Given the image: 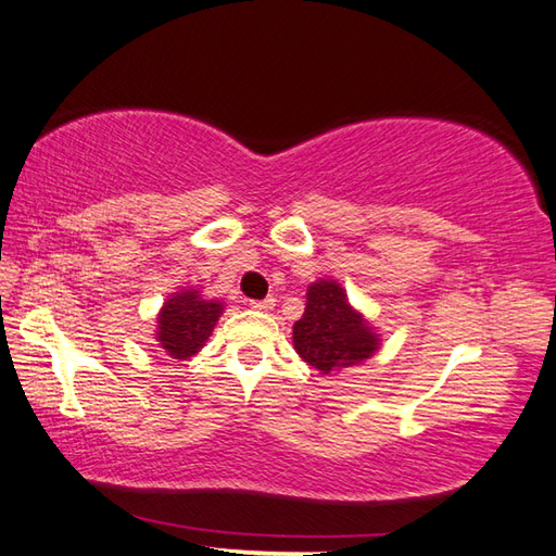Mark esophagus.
Instances as JSON below:
<instances>
[{
    "mask_svg": "<svg viewBox=\"0 0 556 556\" xmlns=\"http://www.w3.org/2000/svg\"><path fill=\"white\" fill-rule=\"evenodd\" d=\"M252 306L254 309H258V312H270L276 306V300L274 298H264V300H254L252 302Z\"/></svg>",
    "mask_w": 556,
    "mask_h": 556,
    "instance_id": "1",
    "label": "esophagus"
}]
</instances>
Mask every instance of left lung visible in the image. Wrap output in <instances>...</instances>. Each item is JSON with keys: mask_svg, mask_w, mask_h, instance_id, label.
<instances>
[{"mask_svg": "<svg viewBox=\"0 0 556 556\" xmlns=\"http://www.w3.org/2000/svg\"><path fill=\"white\" fill-rule=\"evenodd\" d=\"M294 350L320 374L368 359L378 338L356 314L336 280H318L306 292V309L292 328Z\"/></svg>", "mask_w": 556, "mask_h": 556, "instance_id": "1", "label": "left lung"}]
</instances>
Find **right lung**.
<instances>
[{"mask_svg": "<svg viewBox=\"0 0 556 556\" xmlns=\"http://www.w3.org/2000/svg\"><path fill=\"white\" fill-rule=\"evenodd\" d=\"M220 309L224 304L206 302L194 290L178 292L159 314L156 340L174 359H188L212 336Z\"/></svg>", "mask_w": 556, "mask_h": 556, "instance_id": "right-lung-1", "label": "right lung"}]
</instances>
